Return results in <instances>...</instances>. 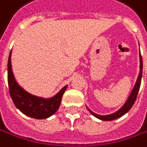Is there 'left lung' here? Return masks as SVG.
<instances>
[{
  "mask_svg": "<svg viewBox=\"0 0 147 147\" xmlns=\"http://www.w3.org/2000/svg\"><path fill=\"white\" fill-rule=\"evenodd\" d=\"M139 59H140V71H139V75H138V80L135 84V86L132 90V92L129 94L128 100H126V102L124 103V105L122 107V108L113 113V114H110V115H97L93 113L92 111H91L88 108L87 109L90 111V113L95 116L99 118V119L102 120V121H112V120H115L116 118H119L121 116H123V115H125L129 109L132 108V106L134 104V102L136 101V99H137V96H138V91H139V88H140V84H141V78H142V70H143V61H142V56H141V54H139Z\"/></svg>",
  "mask_w": 147,
  "mask_h": 147,
  "instance_id": "left-lung-1",
  "label": "left lung"
}]
</instances>
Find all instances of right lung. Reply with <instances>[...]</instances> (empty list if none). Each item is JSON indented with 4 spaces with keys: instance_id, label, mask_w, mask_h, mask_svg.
<instances>
[{
    "instance_id": "obj_1",
    "label": "right lung",
    "mask_w": 147,
    "mask_h": 147,
    "mask_svg": "<svg viewBox=\"0 0 147 147\" xmlns=\"http://www.w3.org/2000/svg\"><path fill=\"white\" fill-rule=\"evenodd\" d=\"M10 55L11 52L8 60V84L10 97L15 106L25 115L35 119H46L53 115L59 109L67 86L50 99H43L28 93L15 80L11 68Z\"/></svg>"
}]
</instances>
